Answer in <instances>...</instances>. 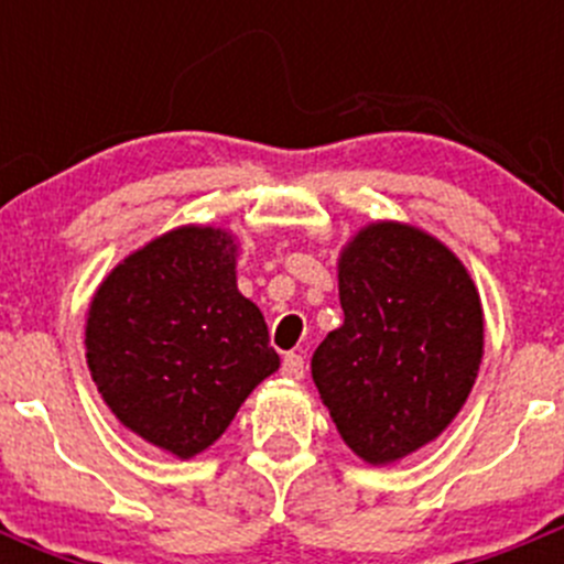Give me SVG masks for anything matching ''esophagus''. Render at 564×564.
Instances as JSON below:
<instances>
[{"mask_svg": "<svg viewBox=\"0 0 564 564\" xmlns=\"http://www.w3.org/2000/svg\"><path fill=\"white\" fill-rule=\"evenodd\" d=\"M281 373L286 379H292V382H300V379L305 377V360L303 355H297V351H289L286 357H283V368Z\"/></svg>", "mask_w": 564, "mask_h": 564, "instance_id": "esophagus-1", "label": "esophagus"}]
</instances>
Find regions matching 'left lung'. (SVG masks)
Wrapping results in <instances>:
<instances>
[{"mask_svg":"<svg viewBox=\"0 0 564 564\" xmlns=\"http://www.w3.org/2000/svg\"><path fill=\"white\" fill-rule=\"evenodd\" d=\"M338 297L344 324L318 344L311 377L346 447L395 464L442 436L475 388L480 292L434 235L371 220L340 246Z\"/></svg>","mask_w":564,"mask_h":564,"instance_id":"8db88e82","label":"left lung"}]
</instances>
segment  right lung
<instances>
[{
	"label": "right lung",
	"instance_id": "add662e5",
	"mask_svg": "<svg viewBox=\"0 0 564 564\" xmlns=\"http://www.w3.org/2000/svg\"><path fill=\"white\" fill-rule=\"evenodd\" d=\"M240 237L185 224L124 256L89 300L87 366L113 417L187 460L224 436L281 368L261 311L237 289Z\"/></svg>",
	"mask_w": 564,
	"mask_h": 564
}]
</instances>
